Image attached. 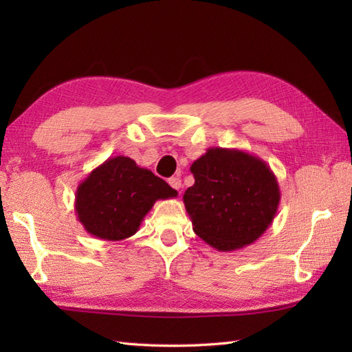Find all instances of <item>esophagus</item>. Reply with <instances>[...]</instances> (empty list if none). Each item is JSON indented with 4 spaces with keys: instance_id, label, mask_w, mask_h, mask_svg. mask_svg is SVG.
Returning a JSON list of instances; mask_svg holds the SVG:
<instances>
[{
    "instance_id": "1",
    "label": "esophagus",
    "mask_w": 352,
    "mask_h": 352,
    "mask_svg": "<svg viewBox=\"0 0 352 352\" xmlns=\"http://www.w3.org/2000/svg\"><path fill=\"white\" fill-rule=\"evenodd\" d=\"M168 183H169V186H170L172 189H175V190H180V189H182V180H180V178H178V177L169 178Z\"/></svg>"
}]
</instances>
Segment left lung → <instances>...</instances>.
<instances>
[{
  "label": "left lung",
  "mask_w": 352,
  "mask_h": 352,
  "mask_svg": "<svg viewBox=\"0 0 352 352\" xmlns=\"http://www.w3.org/2000/svg\"><path fill=\"white\" fill-rule=\"evenodd\" d=\"M195 184L184 192L193 231L218 251L251 245L271 226L280 186L260 157L242 149L208 148L192 163Z\"/></svg>",
  "instance_id": "1"
}]
</instances>
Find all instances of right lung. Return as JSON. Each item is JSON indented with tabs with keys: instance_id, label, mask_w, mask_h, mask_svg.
I'll return each instance as SVG.
<instances>
[{
	"instance_id": "add662e5",
	"label": "right lung",
	"mask_w": 352,
	"mask_h": 352,
	"mask_svg": "<svg viewBox=\"0 0 352 352\" xmlns=\"http://www.w3.org/2000/svg\"><path fill=\"white\" fill-rule=\"evenodd\" d=\"M178 192L125 155L110 157L96 166L76 192V213L89 234L118 242L136 234L155 201Z\"/></svg>"
}]
</instances>
